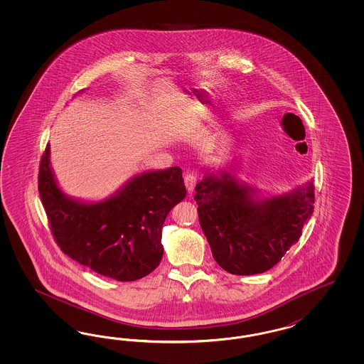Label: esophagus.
<instances>
[{"instance_id": "esophagus-1", "label": "esophagus", "mask_w": 364, "mask_h": 364, "mask_svg": "<svg viewBox=\"0 0 364 364\" xmlns=\"http://www.w3.org/2000/svg\"><path fill=\"white\" fill-rule=\"evenodd\" d=\"M184 184H186V188H187L188 192H189V193H192V192H193V189L196 187V177L189 173V175L184 177Z\"/></svg>"}]
</instances>
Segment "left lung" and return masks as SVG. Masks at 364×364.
<instances>
[{
    "instance_id": "obj_1",
    "label": "left lung",
    "mask_w": 364,
    "mask_h": 364,
    "mask_svg": "<svg viewBox=\"0 0 364 364\" xmlns=\"http://www.w3.org/2000/svg\"><path fill=\"white\" fill-rule=\"evenodd\" d=\"M225 163L204 166L195 191L198 221L212 256L233 275L263 274L298 242L314 212L312 178L289 192L269 193L237 178Z\"/></svg>"
}]
</instances>
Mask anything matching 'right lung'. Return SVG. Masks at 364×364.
I'll use <instances>...</instances> for the list:
<instances>
[{
	"instance_id": "1",
	"label": "right lung",
	"mask_w": 364,
	"mask_h": 364,
	"mask_svg": "<svg viewBox=\"0 0 364 364\" xmlns=\"http://www.w3.org/2000/svg\"><path fill=\"white\" fill-rule=\"evenodd\" d=\"M38 192L61 251L117 282L141 279L160 264L163 224L187 195L181 168L171 166L136 173L99 201L72 198L58 186L49 144L40 164Z\"/></svg>"
}]
</instances>
